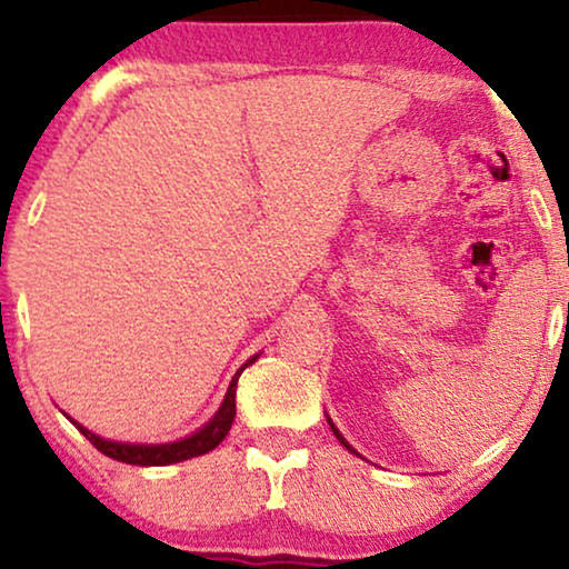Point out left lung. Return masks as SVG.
I'll return each instance as SVG.
<instances>
[{
    "mask_svg": "<svg viewBox=\"0 0 569 569\" xmlns=\"http://www.w3.org/2000/svg\"><path fill=\"white\" fill-rule=\"evenodd\" d=\"M326 422H329V427H331V432H333V435H337V440H339V442H341V446H345V448H347V450H349V453H355V456H360V453H357V450H355V448H352V446H349V442H347V440H345V435H341V432H339V430H337V425H333V422H331V417H329V415H326Z\"/></svg>",
    "mask_w": 569,
    "mask_h": 569,
    "instance_id": "8db88e82",
    "label": "left lung"
}]
</instances>
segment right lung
<instances>
[{"instance_id": "obj_1", "label": "right lung", "mask_w": 569, "mask_h": 569, "mask_svg": "<svg viewBox=\"0 0 569 569\" xmlns=\"http://www.w3.org/2000/svg\"><path fill=\"white\" fill-rule=\"evenodd\" d=\"M256 360H259V355H253L251 360H248L243 368L236 372V378L230 380L228 393H224V399L220 403V409L214 411V417L209 419L207 425H201L197 432L186 435V438H181V440L154 442V446H147V442H119V440L100 438V435L90 432L88 427H82L80 422H74L72 417H69V422H72L77 430H80L84 438H88L92 446L100 450V453L108 456V458H113V461L131 463V466H168V463L189 461V458L204 456V453H209V450H214L224 440V435L230 432L232 419H236V388H238V378H240V372H243L248 365H253Z\"/></svg>"}]
</instances>
